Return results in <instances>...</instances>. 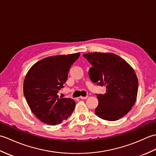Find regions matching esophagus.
I'll use <instances>...</instances> for the list:
<instances>
[{"label":"esophagus","mask_w":156,"mask_h":156,"mask_svg":"<svg viewBox=\"0 0 156 156\" xmlns=\"http://www.w3.org/2000/svg\"><path fill=\"white\" fill-rule=\"evenodd\" d=\"M88 98V97H80V98L81 99H87Z\"/></svg>","instance_id":"34e87169"}]
</instances>
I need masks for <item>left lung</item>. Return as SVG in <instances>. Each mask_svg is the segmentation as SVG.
<instances>
[{"instance_id":"1","label":"left lung","mask_w":156,"mask_h":156,"mask_svg":"<svg viewBox=\"0 0 156 156\" xmlns=\"http://www.w3.org/2000/svg\"><path fill=\"white\" fill-rule=\"evenodd\" d=\"M83 56L92 65L88 72L90 80L107 88L105 94H97L96 115L111 121L124 117L137 99L138 79L133 68L112 53H88Z\"/></svg>"}]
</instances>
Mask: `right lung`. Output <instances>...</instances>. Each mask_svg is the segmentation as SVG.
I'll use <instances>...</instances> for the list:
<instances>
[{"label": "right lung", "instance_id": "obj_1", "mask_svg": "<svg viewBox=\"0 0 156 156\" xmlns=\"http://www.w3.org/2000/svg\"><path fill=\"white\" fill-rule=\"evenodd\" d=\"M79 56L80 53L49 56L35 63L26 74L23 93L33 113L44 123L60 124L74 111V101L59 97L58 92Z\"/></svg>", "mask_w": 156, "mask_h": 156}]
</instances>
